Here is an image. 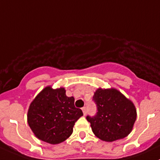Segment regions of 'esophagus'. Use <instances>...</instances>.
<instances>
[{
    "instance_id": "esophagus-1",
    "label": "esophagus",
    "mask_w": 160,
    "mask_h": 160,
    "mask_svg": "<svg viewBox=\"0 0 160 160\" xmlns=\"http://www.w3.org/2000/svg\"><path fill=\"white\" fill-rule=\"evenodd\" d=\"M82 111H83V114H84V115H86V114H87V109H86V108L83 107V108H82Z\"/></svg>"
}]
</instances>
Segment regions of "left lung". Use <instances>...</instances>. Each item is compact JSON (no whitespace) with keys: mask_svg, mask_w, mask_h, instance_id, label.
Returning a JSON list of instances; mask_svg holds the SVG:
<instances>
[{"mask_svg":"<svg viewBox=\"0 0 160 160\" xmlns=\"http://www.w3.org/2000/svg\"><path fill=\"white\" fill-rule=\"evenodd\" d=\"M93 100L98 112L93 117L87 116V120L98 138L114 142L129 135L137 116L132 101L114 88H98Z\"/></svg>","mask_w":160,"mask_h":160,"instance_id":"obj_1","label":"left lung"}]
</instances>
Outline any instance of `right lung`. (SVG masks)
<instances>
[{
	"label": "right lung",
	"mask_w": 160,
	"mask_h": 160,
	"mask_svg": "<svg viewBox=\"0 0 160 160\" xmlns=\"http://www.w3.org/2000/svg\"><path fill=\"white\" fill-rule=\"evenodd\" d=\"M83 115L74 106L73 97H67L63 88L42 90L30 104L28 123L38 139L59 144L70 136L75 122Z\"/></svg>",
	"instance_id": "add662e5"
}]
</instances>
